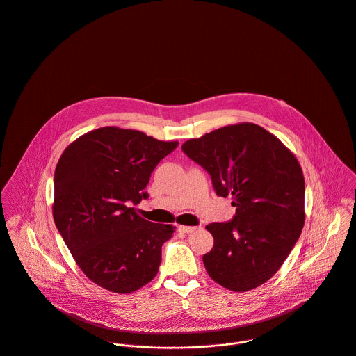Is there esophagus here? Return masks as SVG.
Masks as SVG:
<instances>
[{"label":"esophagus","mask_w":356,"mask_h":356,"mask_svg":"<svg viewBox=\"0 0 356 356\" xmlns=\"http://www.w3.org/2000/svg\"><path fill=\"white\" fill-rule=\"evenodd\" d=\"M197 229V227H189V225H178V231L184 232V234H190L194 232Z\"/></svg>","instance_id":"1"}]
</instances>
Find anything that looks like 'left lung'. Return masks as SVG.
<instances>
[{
    "label": "left lung",
    "instance_id": "8db88e82",
    "mask_svg": "<svg viewBox=\"0 0 356 356\" xmlns=\"http://www.w3.org/2000/svg\"><path fill=\"white\" fill-rule=\"evenodd\" d=\"M212 177L217 195L236 214L207 229L213 248L204 266L214 282L243 293L267 282L284 264L305 222V179L296 155L252 122L218 128L182 144Z\"/></svg>",
    "mask_w": 356,
    "mask_h": 356
}]
</instances>
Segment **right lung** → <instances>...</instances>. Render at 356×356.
<instances>
[{
    "instance_id": "right-lung-1",
    "label": "right lung",
    "mask_w": 356,
    "mask_h": 356,
    "mask_svg": "<svg viewBox=\"0 0 356 356\" xmlns=\"http://www.w3.org/2000/svg\"><path fill=\"white\" fill-rule=\"evenodd\" d=\"M178 142L102 127L66 147L55 168L52 214L72 258L95 284L119 294L158 274L175 227L144 220L135 208L151 172Z\"/></svg>"
}]
</instances>
